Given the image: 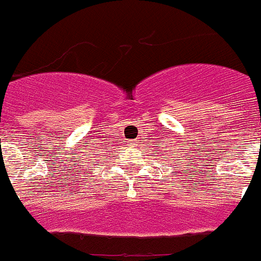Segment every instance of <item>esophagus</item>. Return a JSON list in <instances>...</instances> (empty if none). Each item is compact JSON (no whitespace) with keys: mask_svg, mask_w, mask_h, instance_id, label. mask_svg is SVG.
Masks as SVG:
<instances>
[{"mask_svg":"<svg viewBox=\"0 0 261 261\" xmlns=\"http://www.w3.org/2000/svg\"><path fill=\"white\" fill-rule=\"evenodd\" d=\"M130 143H132V145H136V141L132 140V141H130Z\"/></svg>","mask_w":261,"mask_h":261,"instance_id":"34e87169","label":"esophagus"}]
</instances>
